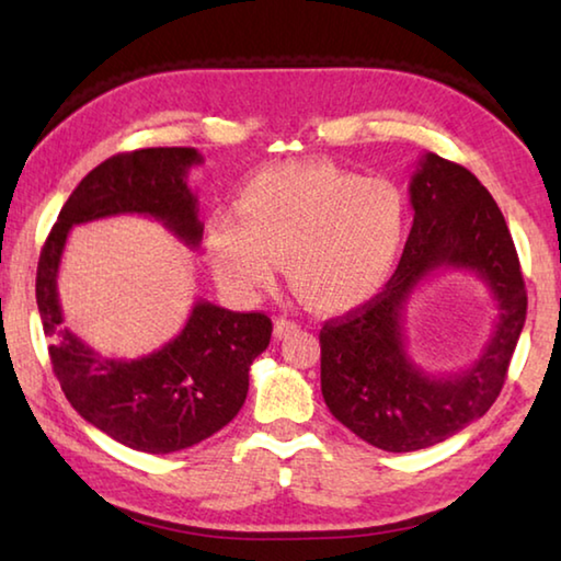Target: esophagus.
Listing matches in <instances>:
<instances>
[{
	"instance_id": "esophagus-1",
	"label": "esophagus",
	"mask_w": 561,
	"mask_h": 561,
	"mask_svg": "<svg viewBox=\"0 0 561 561\" xmlns=\"http://www.w3.org/2000/svg\"><path fill=\"white\" fill-rule=\"evenodd\" d=\"M294 331H299V324L294 319H287V317L274 319V336L277 339H287L294 334Z\"/></svg>"
}]
</instances>
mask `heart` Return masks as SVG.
<instances>
[{"mask_svg":"<svg viewBox=\"0 0 561 561\" xmlns=\"http://www.w3.org/2000/svg\"><path fill=\"white\" fill-rule=\"evenodd\" d=\"M234 213L213 217L205 234L207 260L222 287L257 297L287 262L294 294L321 314L371 301L408 237L401 190L327 160L262 170L240 190Z\"/></svg>","mask_w":561,"mask_h":561,"instance_id":"obj_1","label":"heart"}]
</instances>
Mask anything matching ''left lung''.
I'll list each match as a JSON object with an SVG mask.
<instances>
[{
    "instance_id": "left-lung-1",
    "label": "left lung",
    "mask_w": 561,
    "mask_h": 561,
    "mask_svg": "<svg viewBox=\"0 0 561 561\" xmlns=\"http://www.w3.org/2000/svg\"><path fill=\"white\" fill-rule=\"evenodd\" d=\"M413 227L381 294L319 334L321 393L331 415L388 453L431 448L485 415L505 383L527 317L515 242L497 203L468 168L435 153L411 178ZM438 268H468L486 282L499 319L483 354L450 377L425 375L404 351V307Z\"/></svg>"
}]
</instances>
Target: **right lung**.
<instances>
[{
	"label": "right lung",
	"instance_id": "obj_1",
	"mask_svg": "<svg viewBox=\"0 0 561 561\" xmlns=\"http://www.w3.org/2000/svg\"><path fill=\"white\" fill-rule=\"evenodd\" d=\"M195 148H144L108 158L81 180L51 227L36 270V304L64 396L83 421L133 450L165 455L225 428L250 388V366L272 339L270 317L195 301L183 331L140 358H106L71 334L59 304V264L73 225L146 215L197 247L203 222L187 170Z\"/></svg>",
	"mask_w": 561,
	"mask_h": 561
}]
</instances>
